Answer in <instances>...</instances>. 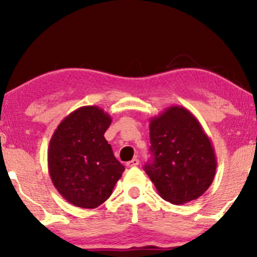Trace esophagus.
Wrapping results in <instances>:
<instances>
[{"instance_id":"esophagus-1","label":"esophagus","mask_w":257,"mask_h":257,"mask_svg":"<svg viewBox=\"0 0 257 257\" xmlns=\"http://www.w3.org/2000/svg\"><path fill=\"white\" fill-rule=\"evenodd\" d=\"M139 165V160L138 159H132L131 161H128V163H126V166L127 167H136V166H138Z\"/></svg>"}]
</instances>
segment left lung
Here are the masks:
<instances>
[{
  "instance_id": "8db88e82",
  "label": "left lung",
  "mask_w": 257,
  "mask_h": 257,
  "mask_svg": "<svg viewBox=\"0 0 257 257\" xmlns=\"http://www.w3.org/2000/svg\"><path fill=\"white\" fill-rule=\"evenodd\" d=\"M152 161L144 170L159 195L173 205L201 196L215 177L212 142L198 119L182 106H170L150 120Z\"/></svg>"
}]
</instances>
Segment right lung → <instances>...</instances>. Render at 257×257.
I'll use <instances>...</instances> for the list:
<instances>
[{
  "label": "right lung",
  "mask_w": 257,
  "mask_h": 257,
  "mask_svg": "<svg viewBox=\"0 0 257 257\" xmlns=\"http://www.w3.org/2000/svg\"><path fill=\"white\" fill-rule=\"evenodd\" d=\"M112 119L98 106H82L63 119L48 149L51 181L66 201L97 208L110 198L125 167L104 133Z\"/></svg>",
  "instance_id": "add662e5"
}]
</instances>
